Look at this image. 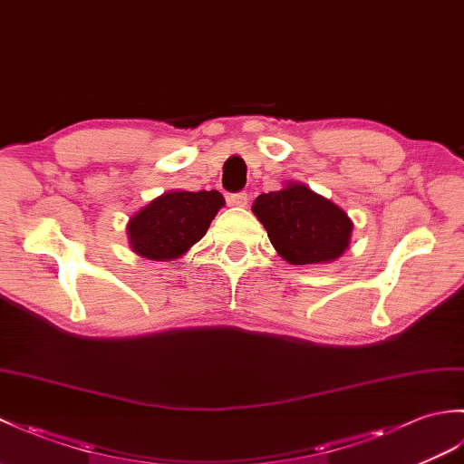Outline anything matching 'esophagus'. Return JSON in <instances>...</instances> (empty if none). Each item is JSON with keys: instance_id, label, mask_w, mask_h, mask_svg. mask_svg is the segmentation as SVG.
<instances>
[{"instance_id": "1", "label": "esophagus", "mask_w": 464, "mask_h": 464, "mask_svg": "<svg viewBox=\"0 0 464 464\" xmlns=\"http://www.w3.org/2000/svg\"><path fill=\"white\" fill-rule=\"evenodd\" d=\"M227 201H229L235 207H245L249 203V195L245 191H237V193H231L229 197H227Z\"/></svg>"}]
</instances>
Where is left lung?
I'll list each match as a JSON object with an SVG mask.
<instances>
[{
    "instance_id": "8db88e82",
    "label": "left lung",
    "mask_w": 464,
    "mask_h": 464,
    "mask_svg": "<svg viewBox=\"0 0 464 464\" xmlns=\"http://www.w3.org/2000/svg\"><path fill=\"white\" fill-rule=\"evenodd\" d=\"M253 213L273 247L293 265L334 261L349 247L353 223L347 213L304 185L261 193Z\"/></svg>"
}]
</instances>
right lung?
<instances>
[{"label":"right lung","mask_w":464,"mask_h":464,"mask_svg":"<svg viewBox=\"0 0 464 464\" xmlns=\"http://www.w3.org/2000/svg\"><path fill=\"white\" fill-rule=\"evenodd\" d=\"M225 205L219 191H171L131 217L130 243L141 257L177 259L199 241Z\"/></svg>","instance_id":"1"}]
</instances>
